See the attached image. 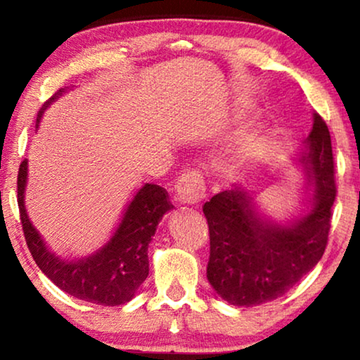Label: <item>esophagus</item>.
<instances>
[{"label":"esophagus","mask_w":360,"mask_h":360,"mask_svg":"<svg viewBox=\"0 0 360 360\" xmlns=\"http://www.w3.org/2000/svg\"><path fill=\"white\" fill-rule=\"evenodd\" d=\"M176 198L181 205H196L205 198V184L198 172L188 170L180 175L175 185Z\"/></svg>","instance_id":"1"}]
</instances>
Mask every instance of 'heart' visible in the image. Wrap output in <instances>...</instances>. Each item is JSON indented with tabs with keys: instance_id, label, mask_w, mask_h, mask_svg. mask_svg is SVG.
I'll use <instances>...</instances> for the list:
<instances>
[{
	"instance_id": "b5f03b06",
	"label": "heart",
	"mask_w": 360,
	"mask_h": 360,
	"mask_svg": "<svg viewBox=\"0 0 360 360\" xmlns=\"http://www.w3.org/2000/svg\"><path fill=\"white\" fill-rule=\"evenodd\" d=\"M249 106L243 101H236L233 105V110H231V115H233L234 120H239L243 117L245 112H248ZM264 136L259 129H245L239 134L238 139H236L234 146L226 152V154L221 157L219 165L224 172H238L244 169L245 165L250 164L260 147H262Z\"/></svg>"
}]
</instances>
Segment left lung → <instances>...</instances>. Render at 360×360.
Wrapping results in <instances>:
<instances>
[{
  "label": "left lung",
  "instance_id": "left-lung-1",
  "mask_svg": "<svg viewBox=\"0 0 360 360\" xmlns=\"http://www.w3.org/2000/svg\"><path fill=\"white\" fill-rule=\"evenodd\" d=\"M297 160L307 176L308 205L293 218L272 219L243 186L221 191L203 206L210 226L206 277L229 304L255 307L280 298L323 257L336 185L331 136L319 115Z\"/></svg>",
  "mask_w": 360,
  "mask_h": 360
}]
</instances>
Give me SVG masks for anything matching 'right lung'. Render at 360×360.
Returning <instances> with one entry per match:
<instances>
[{"instance_id":"obj_1","label":"right lung","mask_w":360,"mask_h":360,"mask_svg":"<svg viewBox=\"0 0 360 360\" xmlns=\"http://www.w3.org/2000/svg\"><path fill=\"white\" fill-rule=\"evenodd\" d=\"M68 88H60L44 103L37 115V127L44 112ZM72 90V88H70ZM27 159L21 162L18 174V206L24 238L32 259L46 277L63 292L88 303L117 307L131 302L149 275V248L162 216L174 210L169 193L155 184H144L126 205L120 223L100 249L83 257H63L49 248L41 233L34 228L26 210Z\"/></svg>"}]
</instances>
